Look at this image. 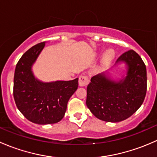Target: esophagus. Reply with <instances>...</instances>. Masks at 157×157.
Listing matches in <instances>:
<instances>
[{
  "label": "esophagus",
  "instance_id": "esophagus-1",
  "mask_svg": "<svg viewBox=\"0 0 157 157\" xmlns=\"http://www.w3.org/2000/svg\"><path fill=\"white\" fill-rule=\"evenodd\" d=\"M89 83V79L87 76L81 75L79 77V86H86Z\"/></svg>",
  "mask_w": 157,
  "mask_h": 157
}]
</instances>
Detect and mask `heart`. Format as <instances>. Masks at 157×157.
Instances as JSON below:
<instances>
[{"instance_id": "b5f03b06", "label": "heart", "mask_w": 157, "mask_h": 157, "mask_svg": "<svg viewBox=\"0 0 157 157\" xmlns=\"http://www.w3.org/2000/svg\"><path fill=\"white\" fill-rule=\"evenodd\" d=\"M98 53H99V52ZM115 56H116V53H115L114 49H108L107 51H105L103 55H102V59H101L102 65L103 67L109 66L113 61V60L115 59Z\"/></svg>"}]
</instances>
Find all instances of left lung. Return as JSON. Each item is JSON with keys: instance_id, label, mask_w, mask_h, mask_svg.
I'll use <instances>...</instances> for the list:
<instances>
[{"instance_id": "1", "label": "left lung", "mask_w": 157, "mask_h": 157, "mask_svg": "<svg viewBox=\"0 0 157 157\" xmlns=\"http://www.w3.org/2000/svg\"><path fill=\"white\" fill-rule=\"evenodd\" d=\"M124 64L125 76L112 78L109 72L93 76L86 88V105L94 116L107 122L127 119L140 107L147 93V69L134 50L121 55L115 66Z\"/></svg>"}]
</instances>
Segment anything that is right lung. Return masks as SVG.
Returning a JSON list of instances; mask_svg holds the SVG:
<instances>
[{
  "label": "right lung",
  "mask_w": 157,
  "mask_h": 157,
  "mask_svg": "<svg viewBox=\"0 0 157 157\" xmlns=\"http://www.w3.org/2000/svg\"><path fill=\"white\" fill-rule=\"evenodd\" d=\"M45 45L30 48L19 60L13 79V97L20 112L33 123L55 124L61 121L70 98L78 87V78L43 82L35 77L33 66Z\"/></svg>",
  "instance_id": "add662e5"
}]
</instances>
